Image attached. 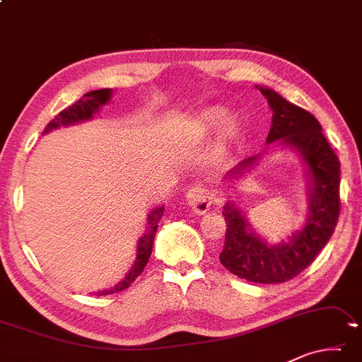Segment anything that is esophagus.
<instances>
[{
    "label": "esophagus",
    "mask_w": 362,
    "mask_h": 362,
    "mask_svg": "<svg viewBox=\"0 0 362 362\" xmlns=\"http://www.w3.org/2000/svg\"><path fill=\"white\" fill-rule=\"evenodd\" d=\"M187 203L193 209L194 214H204L209 211L212 203V193L208 187L194 185L188 188L187 192Z\"/></svg>",
    "instance_id": "esophagus-1"
}]
</instances>
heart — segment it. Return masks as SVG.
Returning a JSON list of instances; mask_svg holds the SVG:
<instances>
[{"mask_svg": "<svg viewBox=\"0 0 362 362\" xmlns=\"http://www.w3.org/2000/svg\"><path fill=\"white\" fill-rule=\"evenodd\" d=\"M223 117H226V111L222 107H209L202 114V120H199V129L202 132H208L211 129H214L219 125ZM235 127H237V122L233 119H227L223 122L222 127V139H230L235 132Z\"/></svg>", "mask_w": 362, "mask_h": 362, "instance_id": "obj_1", "label": "heart"}]
</instances>
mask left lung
I'll return each instance as SVG.
<instances>
[{"label": "left lung", "mask_w": 362, "mask_h": 362, "mask_svg": "<svg viewBox=\"0 0 362 362\" xmlns=\"http://www.w3.org/2000/svg\"><path fill=\"white\" fill-rule=\"evenodd\" d=\"M272 109L267 143L277 141L301 154L309 168L311 193L306 226L288 242L267 245L251 230L232 203L223 206L227 222L226 243L219 256L222 266L240 279L255 284H282L305 271L329 242L340 216V160L311 112L291 105L271 88L257 87ZM256 156L245 159L228 175H242Z\"/></svg>", "instance_id": "obj_1"}]
</instances>
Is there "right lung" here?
I'll return each instance as SVG.
<instances>
[{"instance_id":"obj_1","label":"right lung","mask_w":362,"mask_h":362,"mask_svg":"<svg viewBox=\"0 0 362 362\" xmlns=\"http://www.w3.org/2000/svg\"><path fill=\"white\" fill-rule=\"evenodd\" d=\"M112 91L109 88H103V90H93L85 93L82 98H80L77 103H74L72 106L66 107L64 111H61L57 116L51 120V122L45 127L43 134H47L49 130H54L57 127H62V125H72L77 122H83V120H88L93 117V114H96L100 111L101 106H105L111 100ZM164 214V206L160 208L151 211L148 214V222H146V232L143 237L139 240V246H136V259L135 264L132 266V269L129 271V274L125 275L124 280L112 286L109 290H101L96 291V296H103V295H112L117 293V291H122L125 288L135 282V279L143 272L145 269L148 259H150L151 251H153V243H154V237H156L158 232V223L160 221V217Z\"/></svg>"}]
</instances>
